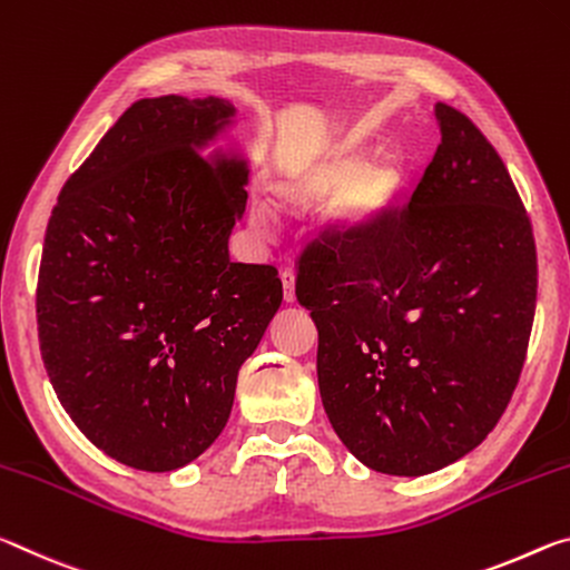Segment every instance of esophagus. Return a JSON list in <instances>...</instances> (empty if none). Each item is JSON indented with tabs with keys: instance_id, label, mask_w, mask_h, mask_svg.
<instances>
[{
	"instance_id": "1",
	"label": "esophagus",
	"mask_w": 570,
	"mask_h": 570,
	"mask_svg": "<svg viewBox=\"0 0 570 570\" xmlns=\"http://www.w3.org/2000/svg\"><path fill=\"white\" fill-rule=\"evenodd\" d=\"M279 279H283V295L287 303L295 301V273L291 267H285L283 273H279Z\"/></svg>"
}]
</instances>
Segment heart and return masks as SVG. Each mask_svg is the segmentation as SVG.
<instances>
[{
  "label": "heart",
  "instance_id": "obj_1",
  "mask_svg": "<svg viewBox=\"0 0 570 570\" xmlns=\"http://www.w3.org/2000/svg\"><path fill=\"white\" fill-rule=\"evenodd\" d=\"M401 191V174L391 161H376L368 148L343 141L325 146L305 161L279 174L273 199L279 209L303 214L335 202L341 229L346 235H366L394 209ZM252 227L267 232L269 214L252 207Z\"/></svg>",
  "mask_w": 570,
  "mask_h": 570
}]
</instances>
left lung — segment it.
Wrapping results in <instances>:
<instances>
[{
  "instance_id": "left-lung-1",
  "label": "left lung",
  "mask_w": 570,
  "mask_h": 570,
  "mask_svg": "<svg viewBox=\"0 0 570 570\" xmlns=\"http://www.w3.org/2000/svg\"><path fill=\"white\" fill-rule=\"evenodd\" d=\"M442 144L409 207L366 235L315 239L295 295L318 328V386L366 468L419 478L482 444L533 331V227L495 148L436 102Z\"/></svg>"
}]
</instances>
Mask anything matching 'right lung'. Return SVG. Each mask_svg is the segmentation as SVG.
<instances>
[{
	"label": "right lung",
	"mask_w": 570,
	"mask_h": 570,
	"mask_svg": "<svg viewBox=\"0 0 570 570\" xmlns=\"http://www.w3.org/2000/svg\"><path fill=\"white\" fill-rule=\"evenodd\" d=\"M232 118L214 96L134 102L65 181L45 232L50 384L75 426L136 470H179L217 440L283 303L273 265L229 259L247 161L199 154Z\"/></svg>",
	"instance_id": "right-lung-1"
}]
</instances>
